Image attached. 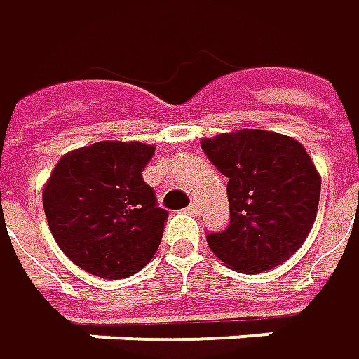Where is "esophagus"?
I'll use <instances>...</instances> for the list:
<instances>
[{
    "label": "esophagus",
    "mask_w": 359,
    "mask_h": 359,
    "mask_svg": "<svg viewBox=\"0 0 359 359\" xmlns=\"http://www.w3.org/2000/svg\"><path fill=\"white\" fill-rule=\"evenodd\" d=\"M199 203H197V201H191V203H189V208H187V211H189V213H191V215H199Z\"/></svg>",
    "instance_id": "1"
}]
</instances>
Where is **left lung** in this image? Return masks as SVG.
I'll return each mask as SVG.
<instances>
[{"instance_id":"1","label":"left lung","mask_w":359,"mask_h":359,"mask_svg":"<svg viewBox=\"0 0 359 359\" xmlns=\"http://www.w3.org/2000/svg\"><path fill=\"white\" fill-rule=\"evenodd\" d=\"M201 150L229 177V227L209 233V249L245 275L288 261L306 241L320 201V174L304 146L276 132L237 130L203 138Z\"/></svg>"}]
</instances>
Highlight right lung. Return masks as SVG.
Returning a JSON list of instances; mask_svg holds the SVG:
<instances>
[{
	"label": "right lung",
	"mask_w": 359,
	"mask_h": 359,
	"mask_svg": "<svg viewBox=\"0 0 359 359\" xmlns=\"http://www.w3.org/2000/svg\"><path fill=\"white\" fill-rule=\"evenodd\" d=\"M156 148L96 142L65 154L43 189V209L61 251L100 278L136 275L156 255L168 211L142 172Z\"/></svg>",
	"instance_id": "obj_1"
}]
</instances>
